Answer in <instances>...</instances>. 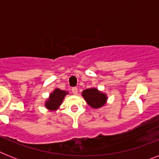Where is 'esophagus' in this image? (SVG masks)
<instances>
[{
    "label": "esophagus",
    "mask_w": 159,
    "mask_h": 159,
    "mask_svg": "<svg viewBox=\"0 0 159 159\" xmlns=\"http://www.w3.org/2000/svg\"><path fill=\"white\" fill-rule=\"evenodd\" d=\"M71 91L73 93V94H75V95H76L78 93V89L77 88H72Z\"/></svg>",
    "instance_id": "34e87169"
}]
</instances>
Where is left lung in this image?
I'll return each instance as SVG.
<instances>
[{
    "mask_svg": "<svg viewBox=\"0 0 159 159\" xmlns=\"http://www.w3.org/2000/svg\"><path fill=\"white\" fill-rule=\"evenodd\" d=\"M83 98L90 107L93 109L102 108L107 102L108 97L105 93L97 88H90L82 92Z\"/></svg>",
    "mask_w": 159,
    "mask_h": 159,
    "instance_id": "left-lung-1",
    "label": "left lung"
}]
</instances>
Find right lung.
<instances>
[{
    "mask_svg": "<svg viewBox=\"0 0 159 159\" xmlns=\"http://www.w3.org/2000/svg\"><path fill=\"white\" fill-rule=\"evenodd\" d=\"M69 94L68 91L61 90L60 89H55L48 96V99L44 102L45 108L48 111H55L58 110L60 106L61 105L66 96Z\"/></svg>",
    "mask_w": 159,
    "mask_h": 159,
    "instance_id": "right-lung-1",
    "label": "right lung"
}]
</instances>
